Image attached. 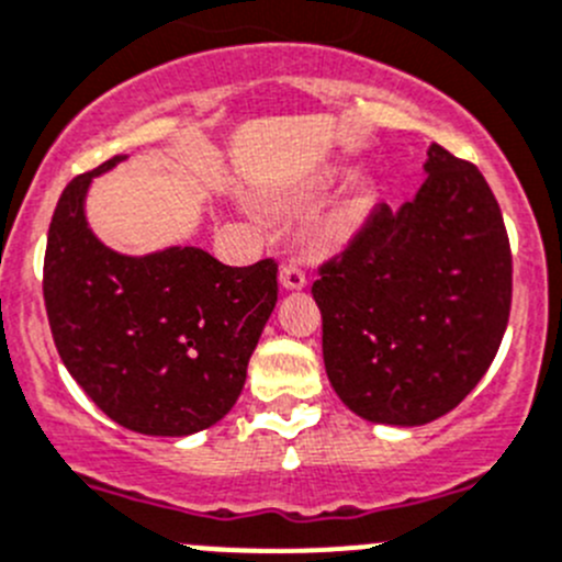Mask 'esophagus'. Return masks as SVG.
I'll return each mask as SVG.
<instances>
[{
  "label": "esophagus",
  "instance_id": "1",
  "mask_svg": "<svg viewBox=\"0 0 562 562\" xmlns=\"http://www.w3.org/2000/svg\"><path fill=\"white\" fill-rule=\"evenodd\" d=\"M280 282L282 288H288V291H302V288L307 285V274L302 271V266L285 263L280 269Z\"/></svg>",
  "mask_w": 562,
  "mask_h": 562
}]
</instances>
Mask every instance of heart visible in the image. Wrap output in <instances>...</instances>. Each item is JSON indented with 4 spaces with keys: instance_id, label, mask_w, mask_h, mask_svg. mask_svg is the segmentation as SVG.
Listing matches in <instances>:
<instances>
[{
    "instance_id": "1",
    "label": "heart",
    "mask_w": 562,
    "mask_h": 562,
    "mask_svg": "<svg viewBox=\"0 0 562 562\" xmlns=\"http://www.w3.org/2000/svg\"><path fill=\"white\" fill-rule=\"evenodd\" d=\"M331 183H335V172H324V176H318L315 187L326 189V187H331ZM364 209H368V200H364L362 194H353V198H348L346 203L335 211V216L329 220L326 231H329L331 236H342V233L353 231V227L362 222Z\"/></svg>"
}]
</instances>
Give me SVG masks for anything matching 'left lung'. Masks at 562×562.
Returning a JSON list of instances; mask_svg holds the SVG:
<instances>
[{
    "label": "left lung",
    "mask_w": 562,
    "mask_h": 562,
    "mask_svg": "<svg viewBox=\"0 0 562 562\" xmlns=\"http://www.w3.org/2000/svg\"><path fill=\"white\" fill-rule=\"evenodd\" d=\"M426 183L381 203L313 282L324 364L340 401L386 426L459 406L497 357L514 260L503 211L475 165L431 145Z\"/></svg>",
    "instance_id": "1"
}]
</instances>
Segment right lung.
I'll return each mask as SVG.
<instances>
[{
	"label": "right lung",
	"mask_w": 562,
	"mask_h": 562,
	"mask_svg": "<svg viewBox=\"0 0 562 562\" xmlns=\"http://www.w3.org/2000/svg\"><path fill=\"white\" fill-rule=\"evenodd\" d=\"M103 161L65 187L43 260L54 346L76 384L114 423L148 437H189L238 401L277 304V263L225 266L198 247L131 258L103 247L85 194Z\"/></svg>",
	"instance_id": "obj_1"
}]
</instances>
